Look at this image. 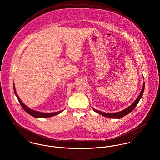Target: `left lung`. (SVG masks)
<instances>
[{
    "mask_svg": "<svg viewBox=\"0 0 160 160\" xmlns=\"http://www.w3.org/2000/svg\"><path fill=\"white\" fill-rule=\"evenodd\" d=\"M144 86H145V83H144L141 92L140 94L139 95V96L138 97V98H136V100L133 103V104H132L129 107L123 110V111H121L118 112H114V113H107V112H102V111H100L96 110L94 108H93V110L95 112H98V114H101L103 116H105V117H107V118H112V119H120L123 116H126L127 114H129L130 112H132V111L135 109V108L136 107V105H138L139 101L142 97V95H143V93H144Z\"/></svg>",
    "mask_w": 160,
    "mask_h": 160,
    "instance_id": "left-lung-1",
    "label": "left lung"
}]
</instances>
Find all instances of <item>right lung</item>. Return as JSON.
<instances>
[{"label":"right lung","instance_id":"1","mask_svg":"<svg viewBox=\"0 0 160 160\" xmlns=\"http://www.w3.org/2000/svg\"><path fill=\"white\" fill-rule=\"evenodd\" d=\"M13 89H14V94L16 96V98L18 99V101L19 102V103L21 104V105L22 106V108L28 114H29L30 115L35 117V118H49V117H52V116H53L55 115H57V114H60L61 112H62V111H58V112H50V113H45V112H38L36 111L33 110H31L30 108H28L27 107H26V105H25L24 103H22V102L21 100V99L19 98L18 97L16 92V89H15V88L14 86L13 85Z\"/></svg>","mask_w":160,"mask_h":160}]
</instances>
